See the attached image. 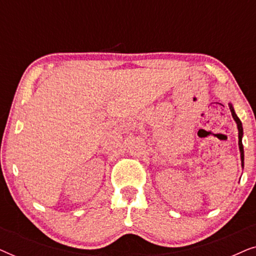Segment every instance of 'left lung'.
<instances>
[{"label": "left lung", "mask_w": 256, "mask_h": 256, "mask_svg": "<svg viewBox=\"0 0 256 256\" xmlns=\"http://www.w3.org/2000/svg\"><path fill=\"white\" fill-rule=\"evenodd\" d=\"M230 106V113H232V116L234 118V121H236V127H238V134H239V150H240V158H241V166H242L244 169V146H242V138H244V128H242V124H241L240 118H238V115L236 114V110H234V107L232 102L228 104Z\"/></svg>", "instance_id": "8db88e82"}]
</instances>
